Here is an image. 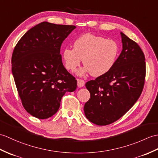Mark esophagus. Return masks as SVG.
Wrapping results in <instances>:
<instances>
[{
    "mask_svg": "<svg viewBox=\"0 0 158 158\" xmlns=\"http://www.w3.org/2000/svg\"><path fill=\"white\" fill-rule=\"evenodd\" d=\"M85 85V81L82 79H77V86L79 87H83Z\"/></svg>",
    "mask_w": 158,
    "mask_h": 158,
    "instance_id": "1",
    "label": "esophagus"
}]
</instances>
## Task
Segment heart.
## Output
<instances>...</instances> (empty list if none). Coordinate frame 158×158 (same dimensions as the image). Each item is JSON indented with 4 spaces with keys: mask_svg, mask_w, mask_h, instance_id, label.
Returning a JSON list of instances; mask_svg holds the SVG:
<instances>
[{
    "mask_svg": "<svg viewBox=\"0 0 158 158\" xmlns=\"http://www.w3.org/2000/svg\"><path fill=\"white\" fill-rule=\"evenodd\" d=\"M119 52V47L114 40L102 36L85 34L73 43V49L65 48L62 58L67 70L75 72L83 60L84 67L78 72L83 75L89 72L98 77L106 74L114 67Z\"/></svg>",
    "mask_w": 158,
    "mask_h": 158,
    "instance_id": "obj_1",
    "label": "heart"
}]
</instances>
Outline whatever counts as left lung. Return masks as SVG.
<instances>
[{"label":"left lung","instance_id":"1","mask_svg":"<svg viewBox=\"0 0 158 158\" xmlns=\"http://www.w3.org/2000/svg\"><path fill=\"white\" fill-rule=\"evenodd\" d=\"M123 50L114 67L85 84L90 98L84 112L90 122L108 125L121 118L140 97L145 78V58L137 44L120 32Z\"/></svg>","mask_w":158,"mask_h":158}]
</instances>
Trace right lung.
<instances>
[{
	"label": "right lung",
	"mask_w": 158,
	"mask_h": 158,
	"mask_svg": "<svg viewBox=\"0 0 158 158\" xmlns=\"http://www.w3.org/2000/svg\"><path fill=\"white\" fill-rule=\"evenodd\" d=\"M75 28L44 21L28 30L15 47V83L25 110L35 118L53 116L64 94L76 89L77 80L64 68L60 54L62 42Z\"/></svg>",
	"instance_id": "add662e5"
}]
</instances>
